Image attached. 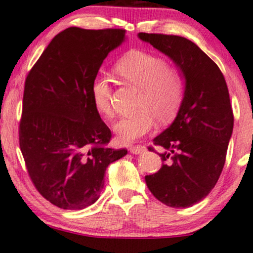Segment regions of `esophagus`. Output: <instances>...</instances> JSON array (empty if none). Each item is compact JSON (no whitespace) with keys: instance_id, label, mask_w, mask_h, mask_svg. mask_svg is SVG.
Here are the masks:
<instances>
[{"instance_id":"esophagus-1","label":"esophagus","mask_w":253,"mask_h":253,"mask_svg":"<svg viewBox=\"0 0 253 253\" xmlns=\"http://www.w3.org/2000/svg\"><path fill=\"white\" fill-rule=\"evenodd\" d=\"M130 152L133 154H141L144 152H146V147L141 146V145H137V146H131Z\"/></svg>"}]
</instances>
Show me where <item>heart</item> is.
Instances as JSON below:
<instances>
[{
	"mask_svg": "<svg viewBox=\"0 0 253 253\" xmlns=\"http://www.w3.org/2000/svg\"><path fill=\"white\" fill-rule=\"evenodd\" d=\"M122 81L141 88L138 112L124 116L114 124L117 139L130 144L153 129L155 116L167 122L176 115L184 95V78L177 68L167 65L164 58L145 50H130L114 65ZM91 98L95 109L107 119L114 116L113 87L103 76L94 78Z\"/></svg>",
	"mask_w": 253,
	"mask_h": 253,
	"instance_id": "heart-1",
	"label": "heart"
}]
</instances>
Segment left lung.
Returning <instances> with one entry per match:
<instances>
[{
    "instance_id": "8db88e82",
    "label": "left lung",
    "mask_w": 253,
    "mask_h": 253,
    "mask_svg": "<svg viewBox=\"0 0 253 253\" xmlns=\"http://www.w3.org/2000/svg\"><path fill=\"white\" fill-rule=\"evenodd\" d=\"M138 37L167 55L185 79L177 116L153 139L164 148L158 153L164 164L145 181L165 205L190 207L215 186L226 162L234 127L226 81L219 67L192 41L155 33L141 32Z\"/></svg>"
}]
</instances>
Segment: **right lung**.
Returning a JSON list of instances; mask_svg holds the SVG:
<instances>
[{
    "mask_svg": "<svg viewBox=\"0 0 253 253\" xmlns=\"http://www.w3.org/2000/svg\"><path fill=\"white\" fill-rule=\"evenodd\" d=\"M126 30L69 27L50 41L27 75L19 146L40 195L63 210L94 204L105 171L127 153L112 138L91 98L92 82Z\"/></svg>",
    "mask_w": 253,
    "mask_h": 253,
    "instance_id": "add662e5",
    "label": "right lung"
}]
</instances>
